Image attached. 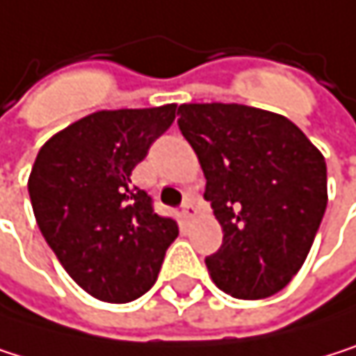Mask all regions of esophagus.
Returning a JSON list of instances; mask_svg holds the SVG:
<instances>
[{
    "instance_id": "obj_1",
    "label": "esophagus",
    "mask_w": 356,
    "mask_h": 356,
    "mask_svg": "<svg viewBox=\"0 0 356 356\" xmlns=\"http://www.w3.org/2000/svg\"><path fill=\"white\" fill-rule=\"evenodd\" d=\"M181 217H184V221H192V219L196 217V207H194L192 202H188V204L181 209Z\"/></svg>"
}]
</instances>
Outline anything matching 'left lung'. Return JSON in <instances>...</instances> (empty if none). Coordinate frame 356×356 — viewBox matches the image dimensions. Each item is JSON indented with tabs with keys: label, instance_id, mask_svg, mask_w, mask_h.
Returning <instances> with one entry per match:
<instances>
[{
	"label": "left lung",
	"instance_id": "left-lung-1",
	"mask_svg": "<svg viewBox=\"0 0 356 356\" xmlns=\"http://www.w3.org/2000/svg\"><path fill=\"white\" fill-rule=\"evenodd\" d=\"M177 114L223 229L207 257L213 282L242 300L277 294L307 261L327 207L323 154L277 112L213 102L181 104Z\"/></svg>",
	"mask_w": 356,
	"mask_h": 356
}]
</instances>
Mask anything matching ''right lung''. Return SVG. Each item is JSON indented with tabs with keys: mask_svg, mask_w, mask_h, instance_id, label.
I'll list each match as a JSON object with an SVG mask.
<instances>
[{
	"mask_svg": "<svg viewBox=\"0 0 356 356\" xmlns=\"http://www.w3.org/2000/svg\"><path fill=\"white\" fill-rule=\"evenodd\" d=\"M177 104L97 110L51 135L29 175L37 225L66 273L93 298L122 305L145 294L179 236L158 217L131 170L175 120Z\"/></svg>",
	"mask_w": 356,
	"mask_h": 356,
	"instance_id": "add662e5",
	"label": "right lung"
}]
</instances>
